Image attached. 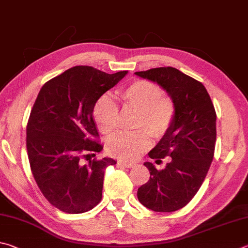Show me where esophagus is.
I'll use <instances>...</instances> for the list:
<instances>
[{
	"mask_svg": "<svg viewBox=\"0 0 248 248\" xmlns=\"http://www.w3.org/2000/svg\"><path fill=\"white\" fill-rule=\"evenodd\" d=\"M117 163L121 164V166H123L125 168H133L134 166H135V163L134 162H128V161H123V160H119L117 161Z\"/></svg>",
	"mask_w": 248,
	"mask_h": 248,
	"instance_id": "obj_1",
	"label": "esophagus"
}]
</instances>
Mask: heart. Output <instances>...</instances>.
<instances>
[{"instance_id":"heart-1","label":"heart","mask_w":248,"mask_h":248,"mask_svg":"<svg viewBox=\"0 0 248 248\" xmlns=\"http://www.w3.org/2000/svg\"><path fill=\"white\" fill-rule=\"evenodd\" d=\"M125 106L138 111L137 132H119L108 140L107 149L114 157L134 160L151 145V135L162 137L174 123L176 107L173 100L163 94L155 82L137 79L121 91ZM119 106L112 98L103 95L95 103L93 119L100 131L110 135L119 125Z\"/></svg>"}]
</instances>
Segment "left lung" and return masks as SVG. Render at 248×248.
<instances>
[{
  "instance_id": "8db88e82",
  "label": "left lung",
  "mask_w": 248,
  "mask_h": 248,
  "mask_svg": "<svg viewBox=\"0 0 248 248\" xmlns=\"http://www.w3.org/2000/svg\"><path fill=\"white\" fill-rule=\"evenodd\" d=\"M136 75L155 81L170 94L176 107L174 123L149 153L151 159L170 157L163 170L145 166L150 179L137 190L141 205L155 212L185 207L201 188L215 155L216 110L201 81L174 67H157ZM155 161V162H157Z\"/></svg>"
}]
</instances>
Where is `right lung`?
<instances>
[{
	"mask_svg": "<svg viewBox=\"0 0 248 248\" xmlns=\"http://www.w3.org/2000/svg\"><path fill=\"white\" fill-rule=\"evenodd\" d=\"M127 71L107 74L74 66L42 86L26 127L32 175L47 202L66 214H82L101 202L104 170L111 158L82 159L100 153L93 112L101 95Z\"/></svg>",
	"mask_w": 248,
	"mask_h": 248,
	"instance_id": "obj_1",
	"label": "right lung"
}]
</instances>
